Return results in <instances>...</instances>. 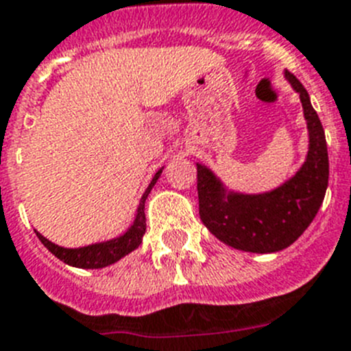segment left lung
<instances>
[{
	"label": "left lung",
	"instance_id": "8db88e82",
	"mask_svg": "<svg viewBox=\"0 0 351 351\" xmlns=\"http://www.w3.org/2000/svg\"><path fill=\"white\" fill-rule=\"evenodd\" d=\"M285 79L299 93L309 135L306 161L288 181L263 193H239L228 190L209 167L197 163L200 219L214 237L235 250L276 253L293 244L311 225L327 191L324 126L299 79L288 70Z\"/></svg>",
	"mask_w": 351,
	"mask_h": 351
}]
</instances>
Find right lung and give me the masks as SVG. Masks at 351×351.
Segmentation results:
<instances>
[{
  "mask_svg": "<svg viewBox=\"0 0 351 351\" xmlns=\"http://www.w3.org/2000/svg\"><path fill=\"white\" fill-rule=\"evenodd\" d=\"M161 172H163V167L154 173V178L149 182L147 190L144 191L141 198V204L137 207V214H135V219H133L132 226L125 234H121L119 237H114L110 241H104V243L89 244V246L82 247H63L58 246V244L51 243L47 237H43L40 232H36V237L42 241V244L51 251L52 255L58 256L61 262L68 263L71 267L79 269H101L107 267V265H112L117 260H121L123 256H126L128 253H132L133 250H137L142 244V237L145 234V198L151 193L153 186L156 184V181L160 179Z\"/></svg>",
  "mask_w": 351,
  "mask_h": 351,
  "instance_id": "1",
  "label": "right lung"
}]
</instances>
